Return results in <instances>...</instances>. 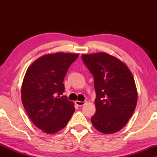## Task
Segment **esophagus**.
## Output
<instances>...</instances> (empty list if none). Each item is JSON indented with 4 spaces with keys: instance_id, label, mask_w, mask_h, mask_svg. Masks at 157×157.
<instances>
[{
    "instance_id": "esophagus-1",
    "label": "esophagus",
    "mask_w": 157,
    "mask_h": 157,
    "mask_svg": "<svg viewBox=\"0 0 157 157\" xmlns=\"http://www.w3.org/2000/svg\"><path fill=\"white\" fill-rule=\"evenodd\" d=\"M76 105H78V106H83V105H84L86 103V101H76Z\"/></svg>"
}]
</instances>
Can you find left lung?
Wrapping results in <instances>:
<instances>
[{
  "mask_svg": "<svg viewBox=\"0 0 157 157\" xmlns=\"http://www.w3.org/2000/svg\"><path fill=\"white\" fill-rule=\"evenodd\" d=\"M81 58L94 76L96 98L92 124L105 134L119 132L127 124L137 104L132 72L123 61L107 53H84Z\"/></svg>",
  "mask_w": 157,
  "mask_h": 157,
  "instance_id": "1",
  "label": "left lung"
}]
</instances>
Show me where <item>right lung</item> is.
<instances>
[{
	"instance_id": "1",
	"label": "right lung",
	"mask_w": 157,
	"mask_h": 157,
	"mask_svg": "<svg viewBox=\"0 0 157 157\" xmlns=\"http://www.w3.org/2000/svg\"><path fill=\"white\" fill-rule=\"evenodd\" d=\"M78 53L44 55L28 68L21 86V101L32 122L43 132L55 134L67 125L75 111L64 92L63 79Z\"/></svg>"
}]
</instances>
